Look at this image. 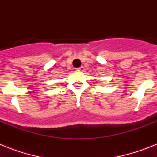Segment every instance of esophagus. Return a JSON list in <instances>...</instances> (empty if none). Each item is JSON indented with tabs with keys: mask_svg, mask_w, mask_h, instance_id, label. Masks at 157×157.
<instances>
[{
	"mask_svg": "<svg viewBox=\"0 0 157 157\" xmlns=\"http://www.w3.org/2000/svg\"><path fill=\"white\" fill-rule=\"evenodd\" d=\"M78 70L79 71H84V70H85V68H84V67L82 66V67H80L79 68H78Z\"/></svg>",
	"mask_w": 157,
	"mask_h": 157,
	"instance_id": "34e87169",
	"label": "esophagus"
}]
</instances>
